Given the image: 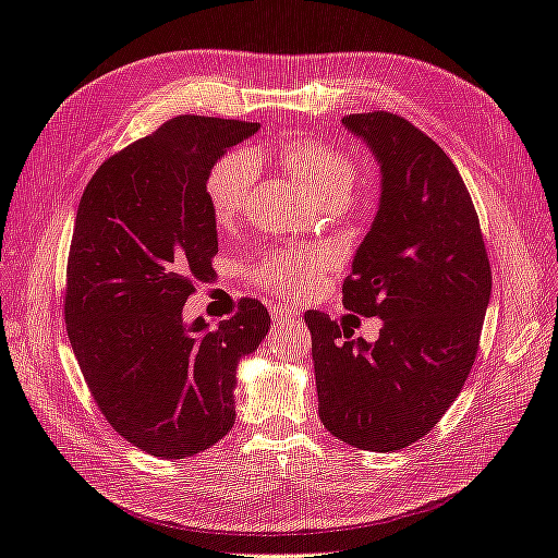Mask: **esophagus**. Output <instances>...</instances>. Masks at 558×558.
<instances>
[{
	"label": "esophagus",
	"instance_id": "34e87169",
	"mask_svg": "<svg viewBox=\"0 0 558 558\" xmlns=\"http://www.w3.org/2000/svg\"><path fill=\"white\" fill-rule=\"evenodd\" d=\"M272 316H275V318H272L275 324H286V320H291V324H293V320H300V312H298V310H293V307H281V305L275 307Z\"/></svg>",
	"mask_w": 558,
	"mask_h": 558
}]
</instances>
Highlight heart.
Masks as SVG:
<instances>
[{
	"instance_id": "obj_1",
	"label": "heart",
	"mask_w": 558,
	"mask_h": 558,
	"mask_svg": "<svg viewBox=\"0 0 558 558\" xmlns=\"http://www.w3.org/2000/svg\"><path fill=\"white\" fill-rule=\"evenodd\" d=\"M281 162L289 167L307 195L326 205V202H347L356 167L340 150L320 146L316 142H291L281 150ZM256 177V158L248 150H232L214 165L207 179V195L218 221H230L244 205L248 189ZM332 265L328 248H298L289 253H272L258 269V279L277 293L302 295L326 277Z\"/></svg>"
}]
</instances>
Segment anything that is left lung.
I'll list each match as a JSON object with an SVG mask.
<instances>
[{
	"instance_id": "8db88e82",
	"label": "left lung",
	"mask_w": 558,
	"mask_h": 558,
	"mask_svg": "<svg viewBox=\"0 0 558 558\" xmlns=\"http://www.w3.org/2000/svg\"><path fill=\"white\" fill-rule=\"evenodd\" d=\"M342 125L381 174L375 221L342 286L344 307L379 316L377 342L307 312L324 426L351 447L398 451L421 440L470 375L492 298L480 218L445 150L386 111Z\"/></svg>"
}]
</instances>
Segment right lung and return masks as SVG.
Returning a JSON list of instances; mask_svg holds the SVG:
<instances>
[{"label":"right lung","instance_id":"right-lung-1","mask_svg":"<svg viewBox=\"0 0 558 558\" xmlns=\"http://www.w3.org/2000/svg\"><path fill=\"white\" fill-rule=\"evenodd\" d=\"M260 123L177 116L111 156L78 202L64 324L78 367L118 435L160 459L209 449L234 424L238 365L258 349V300L209 330L183 320L214 275V165Z\"/></svg>","mask_w":558,"mask_h":558}]
</instances>
